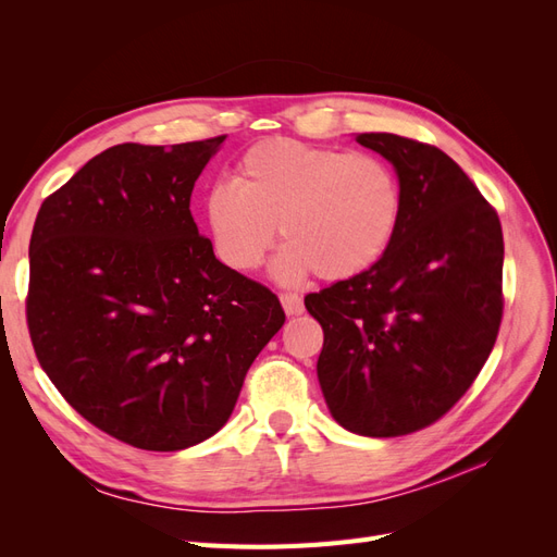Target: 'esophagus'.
<instances>
[{
    "instance_id": "esophagus-1",
    "label": "esophagus",
    "mask_w": 557,
    "mask_h": 557,
    "mask_svg": "<svg viewBox=\"0 0 557 557\" xmlns=\"http://www.w3.org/2000/svg\"><path fill=\"white\" fill-rule=\"evenodd\" d=\"M281 305H283V309L288 315H299L301 311H305V301H301V297L295 295V293H283Z\"/></svg>"
}]
</instances>
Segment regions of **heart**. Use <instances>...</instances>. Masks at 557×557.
Listing matches in <instances>:
<instances>
[{
	"label": "heart",
	"instance_id": "obj_1",
	"mask_svg": "<svg viewBox=\"0 0 557 557\" xmlns=\"http://www.w3.org/2000/svg\"><path fill=\"white\" fill-rule=\"evenodd\" d=\"M201 211L218 258L234 272L264 260L278 225L288 242L274 264L281 281L313 272L342 281L362 274L391 246L401 190L379 156L278 137L252 144L232 181L211 185Z\"/></svg>",
	"mask_w": 557,
	"mask_h": 557
}]
</instances>
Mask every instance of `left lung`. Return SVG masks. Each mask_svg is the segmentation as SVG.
<instances>
[{"mask_svg": "<svg viewBox=\"0 0 557 557\" xmlns=\"http://www.w3.org/2000/svg\"><path fill=\"white\" fill-rule=\"evenodd\" d=\"M358 144L393 162L401 213L362 274L305 297L323 327L318 381L332 418L401 436L448 413L479 376L502 323L497 211L436 146L387 132Z\"/></svg>", "mask_w": 557, "mask_h": 557, "instance_id": "1", "label": "left lung"}]
</instances>
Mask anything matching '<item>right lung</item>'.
I'll return each mask as SVG.
<instances>
[{
    "mask_svg": "<svg viewBox=\"0 0 557 557\" xmlns=\"http://www.w3.org/2000/svg\"><path fill=\"white\" fill-rule=\"evenodd\" d=\"M223 141L107 148L32 230L37 360L88 423L134 448L181 450L221 430L285 323L278 297L215 260L193 221L195 181Z\"/></svg>",
    "mask_w": 557,
    "mask_h": 557,
    "instance_id": "1",
    "label": "right lung"
}]
</instances>
